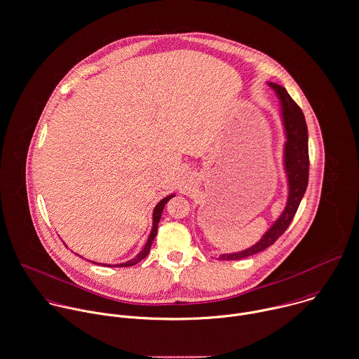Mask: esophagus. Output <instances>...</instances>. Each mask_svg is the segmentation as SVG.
Masks as SVG:
<instances>
[{"label":"esophagus","instance_id":"1","mask_svg":"<svg viewBox=\"0 0 359 359\" xmlns=\"http://www.w3.org/2000/svg\"><path fill=\"white\" fill-rule=\"evenodd\" d=\"M198 178L194 172H184L178 180V189L181 194L187 195L191 194V191L196 187Z\"/></svg>","mask_w":359,"mask_h":359}]
</instances>
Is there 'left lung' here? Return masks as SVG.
<instances>
[{
  "instance_id": "8db88e82",
  "label": "left lung",
  "mask_w": 359,
  "mask_h": 359,
  "mask_svg": "<svg viewBox=\"0 0 359 359\" xmlns=\"http://www.w3.org/2000/svg\"><path fill=\"white\" fill-rule=\"evenodd\" d=\"M267 85L274 90L280 103V118L285 142L283 144V168L287 178V202L280 216L252 246L238 252L220 255L222 260H238L264 250L288 229L305 195L309 177L308 126L305 117L287 90L273 82Z\"/></svg>"
}]
</instances>
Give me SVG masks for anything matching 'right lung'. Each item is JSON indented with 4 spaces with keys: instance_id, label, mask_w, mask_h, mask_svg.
<instances>
[{
    "instance_id": "right-lung-1",
    "label": "right lung",
    "mask_w": 359,
    "mask_h": 359,
    "mask_svg": "<svg viewBox=\"0 0 359 359\" xmlns=\"http://www.w3.org/2000/svg\"><path fill=\"white\" fill-rule=\"evenodd\" d=\"M175 196V194H171V195H168V196H165V198H163L156 206H154V209H153V227H151V231H150V234H149V237H147V241H146V243H144V246L142 248V250H139V253L135 256V257H132V259H129V260H126V262H122V263H117V264H107V263H96V262H92V263H96V264H103V266H107V267H128V266H133V264H136L137 262H140L142 259H144L146 256H147V253L150 252V246H151V243H153V241L156 238V236H157V229H158V222H160V219H161V213H163V209H164V206H165V203L171 199V198H174Z\"/></svg>"
}]
</instances>
